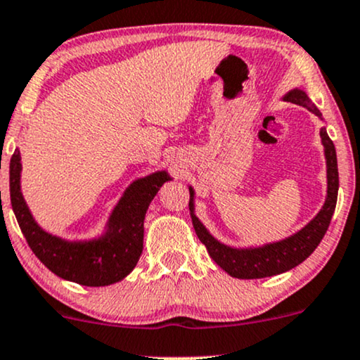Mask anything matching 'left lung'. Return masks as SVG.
<instances>
[{
    "mask_svg": "<svg viewBox=\"0 0 360 360\" xmlns=\"http://www.w3.org/2000/svg\"><path fill=\"white\" fill-rule=\"evenodd\" d=\"M288 102L297 103V105L305 107L315 115L322 117L320 110L311 103L307 97L305 92L302 90H292L285 95ZM320 137H322V144L326 147V159H327V199L320 213L315 216L311 221L302 228L300 231L295 233L293 236L281 240L278 243H270L259 248H231L219 243L213 236L207 233V229L202 226V223L193 213V199L194 191L189 188V210H191L193 226L194 231L202 245L206 246L210 257L214 259L216 265H219L226 271L228 275L235 276V278L253 280V278H265V276H274L283 271L292 270L297 265H300L304 259H307L314 253L323 235L330 224L332 214L335 211L337 205V193H339V169H337V154L335 146L328 137L326 127L320 129Z\"/></svg>",
    "mask_w": 360,
    "mask_h": 360,
    "instance_id": "8db88e82",
    "label": "left lung"
}]
</instances>
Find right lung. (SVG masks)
Returning <instances> with one entry per match:
<instances>
[{
	"label": "right lung",
	"mask_w": 360,
	"mask_h": 360,
	"mask_svg": "<svg viewBox=\"0 0 360 360\" xmlns=\"http://www.w3.org/2000/svg\"><path fill=\"white\" fill-rule=\"evenodd\" d=\"M20 150L10 161V198L21 233L37 258L58 275L85 287H105L125 278L137 265L144 243V218L161 186L171 179L166 171L142 177L125 189L109 219L105 235L92 241H65L38 226L20 189Z\"/></svg>",
	"instance_id": "obj_1"
}]
</instances>
